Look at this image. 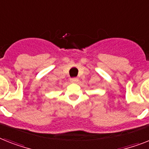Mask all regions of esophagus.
Returning <instances> with one entry per match:
<instances>
[{"mask_svg": "<svg viewBox=\"0 0 149 149\" xmlns=\"http://www.w3.org/2000/svg\"><path fill=\"white\" fill-rule=\"evenodd\" d=\"M70 81H71V82H72V83H76V82L78 81V78H77V77H72V78L70 79Z\"/></svg>", "mask_w": 149, "mask_h": 149, "instance_id": "34e87169", "label": "esophagus"}]
</instances>
